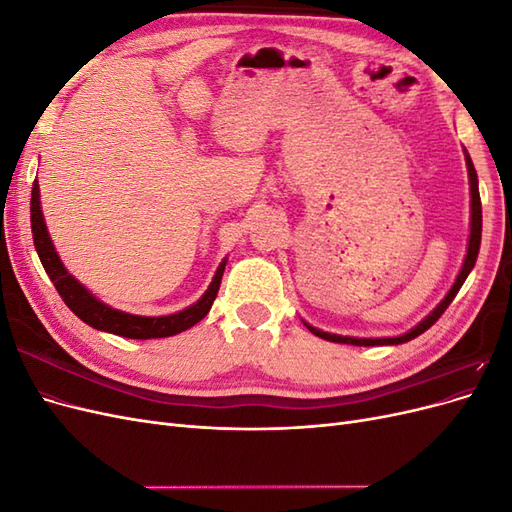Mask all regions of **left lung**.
Instances as JSON below:
<instances>
[{
	"label": "left lung",
	"instance_id": "8db88e82",
	"mask_svg": "<svg viewBox=\"0 0 512 512\" xmlns=\"http://www.w3.org/2000/svg\"><path fill=\"white\" fill-rule=\"evenodd\" d=\"M463 156H466V166H468V179H470V239H468V254L463 258V265L461 271L457 275L455 284L451 286V290L446 292V297L431 309V312L412 327L408 333H401L395 337H348V335H337V333H327V331H320L312 324L305 322V327L312 331L314 335L327 339V342H335V344H352V346H397V344H406L410 339L418 337L421 333H425L433 322H436L442 314L444 309L451 305V301L455 299V294L459 292V288L466 282V277L470 275V271L476 265V258H478V250H480V232H483V207H480V194H478V177H476V168L472 164L470 153L463 149Z\"/></svg>",
	"mask_w": 512,
	"mask_h": 512
}]
</instances>
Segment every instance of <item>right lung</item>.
I'll return each mask as SVG.
<instances>
[{"label": "right lung", "instance_id": "add662e5", "mask_svg": "<svg viewBox=\"0 0 512 512\" xmlns=\"http://www.w3.org/2000/svg\"><path fill=\"white\" fill-rule=\"evenodd\" d=\"M32 232H34V245L36 252L40 256L42 267L46 275L51 277V282L55 284L59 297L64 299V303L72 309V312L79 316L89 327H94L98 331H106L113 335H121L128 339H156V337H170L177 335L181 331H188L194 327L196 322L203 320L209 309L218 297V290L222 284V275L226 269L228 258L220 262L218 271H215L213 280L209 288L205 290L203 297H200L196 303L190 307L181 309L177 314H168V316H136L121 312V309H115L111 305L102 303L96 299L74 275L68 273V269L61 262L59 254L55 252V245L51 241L49 230H46V222L42 215L40 207V185L34 181L32 188Z\"/></svg>", "mask_w": 512, "mask_h": 512}]
</instances>
